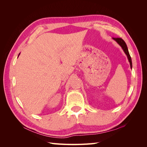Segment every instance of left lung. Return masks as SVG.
Masks as SVG:
<instances>
[{"mask_svg":"<svg viewBox=\"0 0 147 147\" xmlns=\"http://www.w3.org/2000/svg\"><path fill=\"white\" fill-rule=\"evenodd\" d=\"M113 39L114 40L115 42H117V43L118 44V45L122 48V49L123 50L124 53H125V54L127 56V57L128 61H129V64H130L131 68L132 69V64L131 57L130 56L129 53L128 49H127V45H126L125 42H124L122 38H113Z\"/></svg>","mask_w":147,"mask_h":147,"instance_id":"8db88e82","label":"left lung"}]
</instances>
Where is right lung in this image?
Here are the masks:
<instances>
[{"label": "right lung", "instance_id": "1", "mask_svg": "<svg viewBox=\"0 0 147 147\" xmlns=\"http://www.w3.org/2000/svg\"><path fill=\"white\" fill-rule=\"evenodd\" d=\"M20 54H19V55H20ZM19 55H18V56H19Z\"/></svg>", "mask_w": 147, "mask_h": 147}]
</instances>
